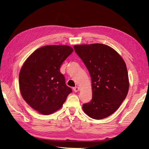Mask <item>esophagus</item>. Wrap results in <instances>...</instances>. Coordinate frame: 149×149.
<instances>
[{
    "mask_svg": "<svg viewBox=\"0 0 149 149\" xmlns=\"http://www.w3.org/2000/svg\"><path fill=\"white\" fill-rule=\"evenodd\" d=\"M73 90H74V91L75 92H77L79 91L80 88H79V87H75L73 88Z\"/></svg>",
    "mask_w": 149,
    "mask_h": 149,
    "instance_id": "34e87169",
    "label": "esophagus"
}]
</instances>
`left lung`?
Wrapping results in <instances>:
<instances>
[{
  "mask_svg": "<svg viewBox=\"0 0 149 149\" xmlns=\"http://www.w3.org/2000/svg\"><path fill=\"white\" fill-rule=\"evenodd\" d=\"M74 48L91 77L92 99L83 105L84 112L96 120L110 116L119 108L129 92L125 62L107 45H75Z\"/></svg>",
  "mask_w": 149,
  "mask_h": 149,
  "instance_id": "obj_1",
  "label": "left lung"
}]
</instances>
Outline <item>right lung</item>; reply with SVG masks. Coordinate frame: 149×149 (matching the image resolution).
I'll return each instance as SVG.
<instances>
[{"label": "right lung", "instance_id": "obj_1", "mask_svg": "<svg viewBox=\"0 0 149 149\" xmlns=\"http://www.w3.org/2000/svg\"><path fill=\"white\" fill-rule=\"evenodd\" d=\"M73 51L66 45L41 47L30 55L21 67L19 76L21 95L39 113L50 115L56 112L72 92L60 68Z\"/></svg>", "mask_w": 149, "mask_h": 149}]
</instances>
